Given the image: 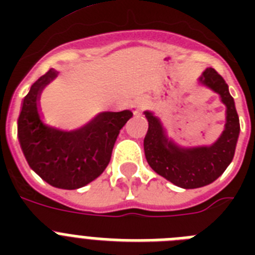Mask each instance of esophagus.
<instances>
[{"mask_svg":"<svg viewBox=\"0 0 255 255\" xmlns=\"http://www.w3.org/2000/svg\"><path fill=\"white\" fill-rule=\"evenodd\" d=\"M148 104H149L148 98H140V99L135 100L133 104H132V111H133V114H140L144 108L148 107Z\"/></svg>","mask_w":255,"mask_h":255,"instance_id":"1","label":"esophagus"}]
</instances>
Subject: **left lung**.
<instances>
[{
    "label": "left lung",
    "instance_id": "8db88e82",
    "mask_svg": "<svg viewBox=\"0 0 255 255\" xmlns=\"http://www.w3.org/2000/svg\"><path fill=\"white\" fill-rule=\"evenodd\" d=\"M200 85L218 94L226 107L225 129L210 145L180 147L169 139L153 112L145 111L148 131L144 137L145 159L156 173L184 189L209 185L221 176L234 157L240 136V119L234 99L224 78L212 67L198 78Z\"/></svg>",
    "mask_w": 255,
    "mask_h": 255
}]
</instances>
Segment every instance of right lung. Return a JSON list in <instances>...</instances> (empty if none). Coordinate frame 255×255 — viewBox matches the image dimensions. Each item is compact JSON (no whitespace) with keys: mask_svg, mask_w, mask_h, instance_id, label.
<instances>
[{"mask_svg":"<svg viewBox=\"0 0 255 255\" xmlns=\"http://www.w3.org/2000/svg\"><path fill=\"white\" fill-rule=\"evenodd\" d=\"M55 77L57 71L50 69L23 98L18 139L26 161L42 180L61 189H78L103 173L120 129L133 114L129 110L100 112L73 131L51 127L41 119L38 100L42 90Z\"/></svg>","mask_w":255,"mask_h":255,"instance_id":"obj_1","label":"right lung"}]
</instances>
